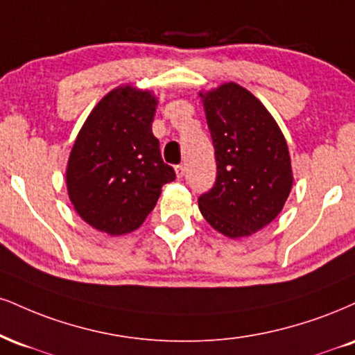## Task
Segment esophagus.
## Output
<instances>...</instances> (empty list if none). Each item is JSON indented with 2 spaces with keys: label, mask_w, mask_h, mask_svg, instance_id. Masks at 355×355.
<instances>
[{
  "label": "esophagus",
  "mask_w": 355,
  "mask_h": 355,
  "mask_svg": "<svg viewBox=\"0 0 355 355\" xmlns=\"http://www.w3.org/2000/svg\"><path fill=\"white\" fill-rule=\"evenodd\" d=\"M175 173H177V178H183V175H185V165L175 166Z\"/></svg>",
  "instance_id": "esophagus-1"
}]
</instances>
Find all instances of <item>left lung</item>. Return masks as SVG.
Listing matches in <instances>:
<instances>
[{"label": "left lung", "instance_id": "1", "mask_svg": "<svg viewBox=\"0 0 355 355\" xmlns=\"http://www.w3.org/2000/svg\"><path fill=\"white\" fill-rule=\"evenodd\" d=\"M216 159V182L198 198L203 218L225 236L258 233L293 189L288 144L275 117L248 89L225 83L200 92Z\"/></svg>", "mask_w": 355, "mask_h": 355}]
</instances>
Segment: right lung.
Here are the masks:
<instances>
[{
	"label": "right lung",
	"instance_id": "obj_1",
	"mask_svg": "<svg viewBox=\"0 0 355 355\" xmlns=\"http://www.w3.org/2000/svg\"><path fill=\"white\" fill-rule=\"evenodd\" d=\"M159 101L150 91L119 85L85 119L67 160L74 210L97 232L121 236L144 223L175 172L152 134Z\"/></svg>",
	"mask_w": 355,
	"mask_h": 355
}]
</instances>
